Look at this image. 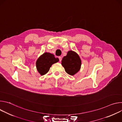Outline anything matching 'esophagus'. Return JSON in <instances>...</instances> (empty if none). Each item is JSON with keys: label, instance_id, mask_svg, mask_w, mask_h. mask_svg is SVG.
<instances>
[{"label": "esophagus", "instance_id": "obj_1", "mask_svg": "<svg viewBox=\"0 0 122 122\" xmlns=\"http://www.w3.org/2000/svg\"><path fill=\"white\" fill-rule=\"evenodd\" d=\"M59 61L61 62L62 61V57L61 56H59Z\"/></svg>", "mask_w": 122, "mask_h": 122}]
</instances>
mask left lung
I'll list each match as a JSON object with an SVG mask.
<instances>
[{"label": "left lung", "mask_w": 122, "mask_h": 122, "mask_svg": "<svg viewBox=\"0 0 122 122\" xmlns=\"http://www.w3.org/2000/svg\"><path fill=\"white\" fill-rule=\"evenodd\" d=\"M62 65L67 74L73 75L79 71L81 60L77 53L70 51L67 52L66 56L63 58Z\"/></svg>", "instance_id": "8db88e82"}]
</instances>
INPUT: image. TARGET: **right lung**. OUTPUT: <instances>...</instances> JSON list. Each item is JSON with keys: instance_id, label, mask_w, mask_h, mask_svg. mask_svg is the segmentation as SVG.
I'll return each mask as SVG.
<instances>
[{"instance_id": "right-lung-1", "label": "right lung", "mask_w": 122, "mask_h": 122, "mask_svg": "<svg viewBox=\"0 0 122 122\" xmlns=\"http://www.w3.org/2000/svg\"><path fill=\"white\" fill-rule=\"evenodd\" d=\"M59 61L58 58L49 53H45L37 60L36 62L37 69L41 75L46 74L49 71L51 65Z\"/></svg>"}]
</instances>
